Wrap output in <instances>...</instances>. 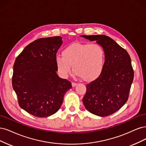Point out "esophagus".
Here are the masks:
<instances>
[{"instance_id": "1", "label": "esophagus", "mask_w": 146, "mask_h": 146, "mask_svg": "<svg viewBox=\"0 0 146 146\" xmlns=\"http://www.w3.org/2000/svg\"><path fill=\"white\" fill-rule=\"evenodd\" d=\"M78 85V84L77 83H76V82H72V87H75V86H76Z\"/></svg>"}]
</instances>
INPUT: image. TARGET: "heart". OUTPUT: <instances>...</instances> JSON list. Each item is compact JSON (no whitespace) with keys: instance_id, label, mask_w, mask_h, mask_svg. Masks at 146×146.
<instances>
[{"instance_id":"obj_1","label":"heart","mask_w":146,"mask_h":146,"mask_svg":"<svg viewBox=\"0 0 146 146\" xmlns=\"http://www.w3.org/2000/svg\"><path fill=\"white\" fill-rule=\"evenodd\" d=\"M105 52L97 44L74 42L65 47L62 56L55 58L56 68L61 77L68 78L72 73V66L76 76L84 81L90 82L97 79L104 66Z\"/></svg>"}]
</instances>
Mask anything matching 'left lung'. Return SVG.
I'll use <instances>...</instances> for the list:
<instances>
[{
    "label": "left lung",
    "instance_id": "left-lung-1",
    "mask_svg": "<svg viewBox=\"0 0 146 146\" xmlns=\"http://www.w3.org/2000/svg\"><path fill=\"white\" fill-rule=\"evenodd\" d=\"M96 41L105 52L104 66L100 76L87 85L82 99L86 109L99 116H107L119 110L127 102L134 73L127 51L110 37L82 35Z\"/></svg>",
    "mask_w": 146,
    "mask_h": 146
}]
</instances>
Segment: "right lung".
Segmentation results:
<instances>
[{
    "instance_id": "right-lung-1",
    "label": "right lung",
    "mask_w": 146,
    "mask_h": 146,
    "mask_svg": "<svg viewBox=\"0 0 146 146\" xmlns=\"http://www.w3.org/2000/svg\"><path fill=\"white\" fill-rule=\"evenodd\" d=\"M62 39L54 36L33 41L14 64L12 85L19 105L35 116L54 114L62 104L65 93L72 87L71 82L56 73L55 58Z\"/></svg>"
}]
</instances>
